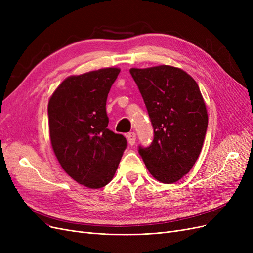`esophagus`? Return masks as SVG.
<instances>
[{"mask_svg":"<svg viewBox=\"0 0 253 253\" xmlns=\"http://www.w3.org/2000/svg\"><path fill=\"white\" fill-rule=\"evenodd\" d=\"M126 138H127V142L129 145H134L135 142H136V134L134 132L132 133H128L126 135Z\"/></svg>","mask_w":253,"mask_h":253,"instance_id":"34e87169","label":"esophagus"}]
</instances>
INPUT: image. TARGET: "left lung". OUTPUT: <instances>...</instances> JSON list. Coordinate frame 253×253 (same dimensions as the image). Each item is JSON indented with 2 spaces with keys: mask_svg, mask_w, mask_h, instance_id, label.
Listing matches in <instances>:
<instances>
[{
  "mask_svg": "<svg viewBox=\"0 0 253 253\" xmlns=\"http://www.w3.org/2000/svg\"><path fill=\"white\" fill-rule=\"evenodd\" d=\"M154 127L149 147L139 146L146 169L162 183L179 181L201 153L208 125L196 81L180 68L161 65L129 69Z\"/></svg>",
  "mask_w": 253,
  "mask_h": 253,
  "instance_id": "left-lung-1",
  "label": "left lung"
}]
</instances>
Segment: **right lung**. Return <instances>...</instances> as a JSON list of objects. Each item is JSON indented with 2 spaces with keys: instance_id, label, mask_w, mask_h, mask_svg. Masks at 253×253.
Instances as JSON below:
<instances>
[{
  "instance_id": "right-lung-1",
  "label": "right lung",
  "mask_w": 253,
  "mask_h": 253,
  "mask_svg": "<svg viewBox=\"0 0 253 253\" xmlns=\"http://www.w3.org/2000/svg\"><path fill=\"white\" fill-rule=\"evenodd\" d=\"M120 72L116 67L71 75L48 103L52 149L63 169L80 184L98 189L114 177L126 138L108 128V94Z\"/></svg>"
}]
</instances>
